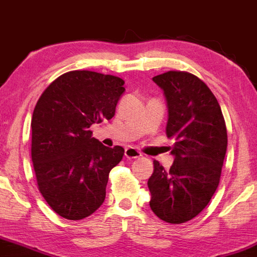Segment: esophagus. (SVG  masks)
<instances>
[{"label": "esophagus", "instance_id": "obj_1", "mask_svg": "<svg viewBox=\"0 0 257 257\" xmlns=\"http://www.w3.org/2000/svg\"><path fill=\"white\" fill-rule=\"evenodd\" d=\"M124 156L128 159H135V158L141 157V153L137 151L135 149H133V147H126L124 151Z\"/></svg>", "mask_w": 257, "mask_h": 257}]
</instances>
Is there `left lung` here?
<instances>
[{
	"label": "left lung",
	"mask_w": 257,
	"mask_h": 257,
	"mask_svg": "<svg viewBox=\"0 0 257 257\" xmlns=\"http://www.w3.org/2000/svg\"><path fill=\"white\" fill-rule=\"evenodd\" d=\"M152 79L163 90L167 137L175 143L169 170L153 161L147 181L150 206L161 220L178 225L196 217L219 186L227 150L226 124L215 95L192 73L168 71Z\"/></svg>",
	"instance_id": "left-lung-1"
}]
</instances>
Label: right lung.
<instances>
[{"label": "right lung", "instance_id": "obj_1", "mask_svg": "<svg viewBox=\"0 0 257 257\" xmlns=\"http://www.w3.org/2000/svg\"><path fill=\"white\" fill-rule=\"evenodd\" d=\"M124 81L70 71L47 87L31 119V158L38 190L61 217L81 220L104 203L111 169L124 149L106 147L89 128L114 116Z\"/></svg>", "mask_w": 257, "mask_h": 257}]
</instances>
